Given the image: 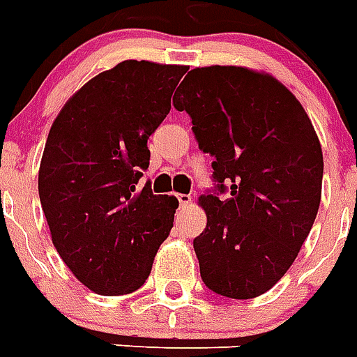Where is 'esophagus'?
Returning <instances> with one entry per match:
<instances>
[{
	"instance_id": "1",
	"label": "esophagus",
	"mask_w": 357,
	"mask_h": 357,
	"mask_svg": "<svg viewBox=\"0 0 357 357\" xmlns=\"http://www.w3.org/2000/svg\"><path fill=\"white\" fill-rule=\"evenodd\" d=\"M178 202H181V206H186L192 202V195H186V193H181V195H176Z\"/></svg>"
}]
</instances>
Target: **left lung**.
I'll use <instances>...</instances> for the list:
<instances>
[{
	"instance_id": "1",
	"label": "left lung",
	"mask_w": 357,
	"mask_h": 357,
	"mask_svg": "<svg viewBox=\"0 0 357 357\" xmlns=\"http://www.w3.org/2000/svg\"><path fill=\"white\" fill-rule=\"evenodd\" d=\"M173 107L192 118L213 188L199 199L206 228L193 239L201 278L228 298L264 295L286 275L317 218L323 151L296 98L271 75L195 68Z\"/></svg>"
}]
</instances>
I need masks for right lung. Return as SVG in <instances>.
Masks as SVG:
<instances>
[{
  "instance_id": "right-lung-1",
  "label": "right lung",
  "mask_w": 357,
  "mask_h": 357,
  "mask_svg": "<svg viewBox=\"0 0 357 357\" xmlns=\"http://www.w3.org/2000/svg\"><path fill=\"white\" fill-rule=\"evenodd\" d=\"M186 66L123 61L88 81L51 125L38 195L64 264L88 289L127 295L144 286L169 236L175 197L138 182L147 139L171 110Z\"/></svg>"
}]
</instances>
